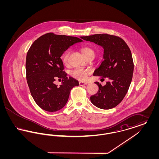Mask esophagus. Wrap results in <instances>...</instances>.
I'll return each mask as SVG.
<instances>
[{
    "instance_id": "obj_1",
    "label": "esophagus",
    "mask_w": 159,
    "mask_h": 159,
    "mask_svg": "<svg viewBox=\"0 0 159 159\" xmlns=\"http://www.w3.org/2000/svg\"><path fill=\"white\" fill-rule=\"evenodd\" d=\"M79 86H85V85H86L88 83H86V82H80L79 83Z\"/></svg>"
}]
</instances>
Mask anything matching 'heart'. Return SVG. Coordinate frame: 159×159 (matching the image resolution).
<instances>
[{
    "mask_svg": "<svg viewBox=\"0 0 159 159\" xmlns=\"http://www.w3.org/2000/svg\"><path fill=\"white\" fill-rule=\"evenodd\" d=\"M82 51L83 52L85 58L89 56H95V51L88 46H85L82 48ZM70 55V51H67L66 53L64 54L62 57V62L65 65H67L68 62V58ZM91 71L90 70L83 69L81 68H77L71 70L70 72V75L73 78L76 79L77 80L80 81H85L86 80L89 75H91Z\"/></svg>",
    "mask_w": 159,
    "mask_h": 159,
    "instance_id": "obj_1",
    "label": "heart"
}]
</instances>
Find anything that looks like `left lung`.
Instances as JSON below:
<instances>
[{"label":"left lung","instance_id":"1","mask_svg":"<svg viewBox=\"0 0 159 159\" xmlns=\"http://www.w3.org/2000/svg\"><path fill=\"white\" fill-rule=\"evenodd\" d=\"M81 38L101 46L104 60L93 76L108 79L106 85L96 82L98 92L91 97V102L98 108L108 110L119 104L128 92L134 73L131 51L121 38L108 34H96Z\"/></svg>","mask_w":159,"mask_h":159}]
</instances>
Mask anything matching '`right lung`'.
I'll use <instances>...</instances> for the list:
<instances>
[{
	"label": "right lung",
	"mask_w": 159,
	"mask_h": 159,
	"mask_svg": "<svg viewBox=\"0 0 159 159\" xmlns=\"http://www.w3.org/2000/svg\"><path fill=\"white\" fill-rule=\"evenodd\" d=\"M79 38L46 33L36 40L26 57V78L31 95L42 109L49 112L60 110L66 104L71 89L79 82L67 77L61 55L70 46L82 42ZM56 79L62 80L58 87Z\"/></svg>",
	"instance_id": "add662e5"
}]
</instances>
